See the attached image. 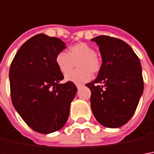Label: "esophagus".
<instances>
[{"label":"esophagus","mask_w":154,"mask_h":154,"mask_svg":"<svg viewBox=\"0 0 154 154\" xmlns=\"http://www.w3.org/2000/svg\"><path fill=\"white\" fill-rule=\"evenodd\" d=\"M82 84H77V88H80V87H82Z\"/></svg>","instance_id":"obj_1"}]
</instances>
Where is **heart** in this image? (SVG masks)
Wrapping results in <instances>:
<instances>
[{"instance_id": "b5f03b06", "label": "heart", "mask_w": 154, "mask_h": 154, "mask_svg": "<svg viewBox=\"0 0 154 154\" xmlns=\"http://www.w3.org/2000/svg\"><path fill=\"white\" fill-rule=\"evenodd\" d=\"M55 63L59 71L63 74L69 72L77 64L79 68L67 73L65 80L79 84L91 79L92 73H98L102 66V61L95 54L94 47L86 43H77L70 47L67 54L60 52L55 56Z\"/></svg>"}]
</instances>
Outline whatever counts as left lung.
<instances>
[{
	"mask_svg": "<svg viewBox=\"0 0 154 154\" xmlns=\"http://www.w3.org/2000/svg\"><path fill=\"white\" fill-rule=\"evenodd\" d=\"M99 45L102 66L91 90L94 116L105 127L118 128L132 117L143 93L142 66L133 50L116 38L100 35L91 39Z\"/></svg>",
	"mask_w": 154,
	"mask_h": 154,
	"instance_id": "left-lung-1",
	"label": "left lung"
}]
</instances>
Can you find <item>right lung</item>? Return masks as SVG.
<instances>
[{"label":"right lung","mask_w":154,"mask_h":154,"mask_svg":"<svg viewBox=\"0 0 154 154\" xmlns=\"http://www.w3.org/2000/svg\"><path fill=\"white\" fill-rule=\"evenodd\" d=\"M65 48L58 38L39 33L20 47L10 66L12 104L25 123L39 133L63 127L77 94L72 82L60 83L64 77L55 56Z\"/></svg>","instance_id":"obj_1"}]
</instances>
